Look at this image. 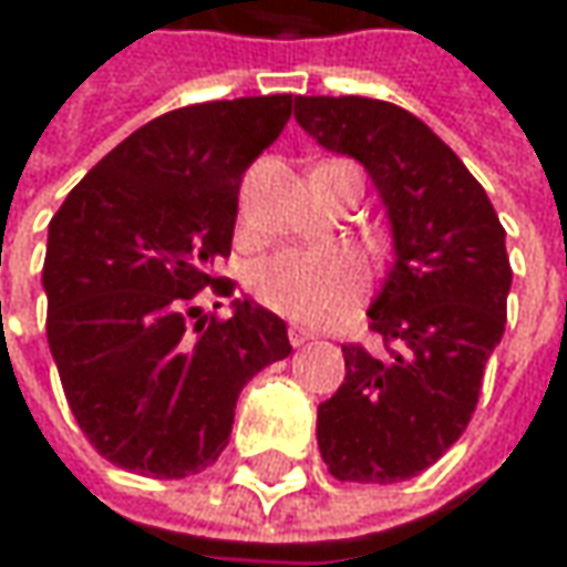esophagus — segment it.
Segmentation results:
<instances>
[{"mask_svg":"<svg viewBox=\"0 0 567 567\" xmlns=\"http://www.w3.org/2000/svg\"><path fill=\"white\" fill-rule=\"evenodd\" d=\"M309 340H316L312 331H306V328H299V324H290V343H293V347H302V343H309Z\"/></svg>","mask_w":567,"mask_h":567,"instance_id":"1","label":"esophagus"}]
</instances>
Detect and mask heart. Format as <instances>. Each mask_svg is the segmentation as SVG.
Instances as JSON below:
<instances>
[{
    "mask_svg": "<svg viewBox=\"0 0 567 567\" xmlns=\"http://www.w3.org/2000/svg\"><path fill=\"white\" fill-rule=\"evenodd\" d=\"M369 287V268L353 249H287L251 271V293L296 324L328 328L350 316Z\"/></svg>",
    "mask_w": 567,
    "mask_h": 567,
    "instance_id": "heart-1",
    "label": "heart"
}]
</instances>
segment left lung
<instances>
[{"instance_id":"1","label":"left lung","mask_w":567,"mask_h":567,"mask_svg":"<svg viewBox=\"0 0 567 567\" xmlns=\"http://www.w3.org/2000/svg\"><path fill=\"white\" fill-rule=\"evenodd\" d=\"M321 147L357 157L394 227V268L369 309L384 353L343 343L347 375L318 406L334 480L401 483L454 445L505 334L512 261L486 188L423 120L372 97H296Z\"/></svg>"}]
</instances>
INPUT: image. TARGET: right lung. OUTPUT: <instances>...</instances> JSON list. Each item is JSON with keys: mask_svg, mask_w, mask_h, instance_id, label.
<instances>
[{"mask_svg": "<svg viewBox=\"0 0 567 567\" xmlns=\"http://www.w3.org/2000/svg\"><path fill=\"white\" fill-rule=\"evenodd\" d=\"M293 94L210 100L116 144L50 220L47 340L81 432L110 464L186 480L227 447L239 391L290 357L287 324L233 299L195 318V296H233L227 258L239 186L277 142Z\"/></svg>", "mask_w": 567, "mask_h": 567, "instance_id": "1", "label": "right lung"}]
</instances>
